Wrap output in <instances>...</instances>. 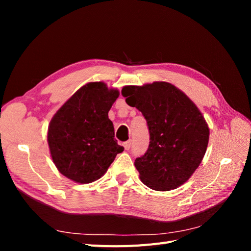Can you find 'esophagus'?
<instances>
[{
  "mask_svg": "<svg viewBox=\"0 0 251 251\" xmlns=\"http://www.w3.org/2000/svg\"><path fill=\"white\" fill-rule=\"evenodd\" d=\"M123 146H124L125 150H130V148H131V140H127V141L124 142Z\"/></svg>",
  "mask_w": 251,
  "mask_h": 251,
  "instance_id": "obj_1",
  "label": "esophagus"
}]
</instances>
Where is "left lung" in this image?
<instances>
[{
	"instance_id": "8db88e82",
	"label": "left lung",
	"mask_w": 251,
	"mask_h": 251,
	"mask_svg": "<svg viewBox=\"0 0 251 251\" xmlns=\"http://www.w3.org/2000/svg\"><path fill=\"white\" fill-rule=\"evenodd\" d=\"M126 102L147 120L150 144L136 158L143 184L159 192L182 185L198 169L207 149L209 128L202 113L170 82L155 81L121 90Z\"/></svg>"
}]
</instances>
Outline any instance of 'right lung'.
Masks as SVG:
<instances>
[{
	"label": "right lung",
	"mask_w": 251,
	"mask_h": 251,
	"mask_svg": "<svg viewBox=\"0 0 251 251\" xmlns=\"http://www.w3.org/2000/svg\"><path fill=\"white\" fill-rule=\"evenodd\" d=\"M119 96L104 82H89L77 90L52 117L47 140L57 170L80 184L101 178L124 151L114 138L108 113Z\"/></svg>",
	"instance_id": "add662e5"
}]
</instances>
